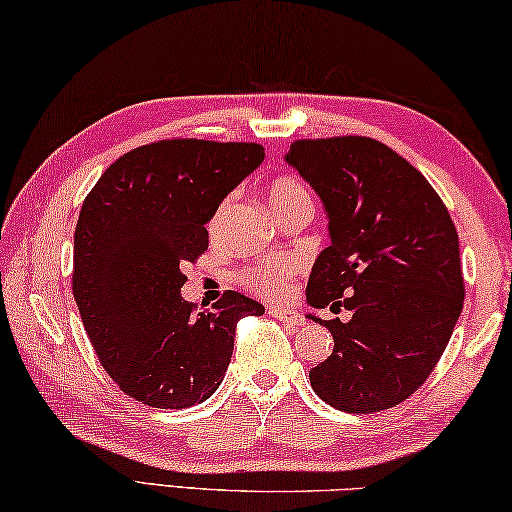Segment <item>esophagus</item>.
Listing matches in <instances>:
<instances>
[{"instance_id":"esophagus-1","label":"esophagus","mask_w":512,"mask_h":512,"mask_svg":"<svg viewBox=\"0 0 512 512\" xmlns=\"http://www.w3.org/2000/svg\"><path fill=\"white\" fill-rule=\"evenodd\" d=\"M269 314L273 319H278L280 323H287V326H303L305 319L300 316L296 310H289V307H280V305H271Z\"/></svg>"}]
</instances>
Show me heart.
Listing matches in <instances>:
<instances>
[{"label": "heart", "mask_w": 512, "mask_h": 512, "mask_svg": "<svg viewBox=\"0 0 512 512\" xmlns=\"http://www.w3.org/2000/svg\"><path fill=\"white\" fill-rule=\"evenodd\" d=\"M303 198H310V196H307L305 186L298 180H294V177H278V180L269 186V205L273 209V214L289 207L291 202L303 200ZM223 209L225 207H221V212H218V216L214 218L212 227L218 225V218H221ZM291 278H294V264L285 262V259H273V262H266L248 273V280L250 285H253V289H257L259 294L273 296V298L287 294Z\"/></svg>", "instance_id": "heart-1"}]
</instances>
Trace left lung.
Listing matches in <instances>:
<instances>
[{"mask_svg": "<svg viewBox=\"0 0 512 512\" xmlns=\"http://www.w3.org/2000/svg\"><path fill=\"white\" fill-rule=\"evenodd\" d=\"M285 161L328 216L330 246L314 259L307 305L353 314H307L335 339L310 371L312 389L355 415L394 408L431 376L462 312L456 225L426 177L373 139L296 141Z\"/></svg>", "mask_w": 512, "mask_h": 512, "instance_id": "8db88e82", "label": "left lung"}]
</instances>
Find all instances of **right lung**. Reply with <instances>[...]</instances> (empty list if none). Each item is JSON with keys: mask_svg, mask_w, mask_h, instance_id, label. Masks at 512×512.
Wrapping results in <instances>:
<instances>
[{"mask_svg": "<svg viewBox=\"0 0 512 512\" xmlns=\"http://www.w3.org/2000/svg\"><path fill=\"white\" fill-rule=\"evenodd\" d=\"M262 161L257 143L141 145L81 205L72 291L97 358L132 399L161 410L207 401L230 367L239 319L264 314L239 291L200 314L182 298V266L209 246L205 225Z\"/></svg>", "mask_w": 512, "mask_h": 512, "instance_id": "obj_1", "label": "right lung"}]
</instances>
